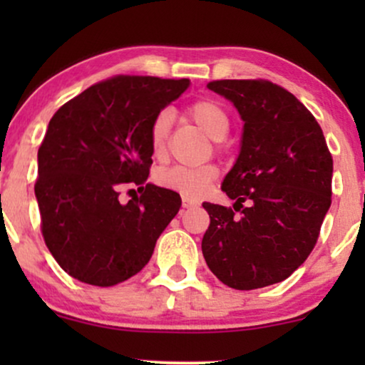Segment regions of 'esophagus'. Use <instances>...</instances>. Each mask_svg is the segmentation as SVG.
Segmentation results:
<instances>
[{
  "mask_svg": "<svg viewBox=\"0 0 365 365\" xmlns=\"http://www.w3.org/2000/svg\"><path fill=\"white\" fill-rule=\"evenodd\" d=\"M182 204H183V207H194V206H197V200L195 199H192V197H183L182 199Z\"/></svg>",
  "mask_w": 365,
  "mask_h": 365,
  "instance_id": "esophagus-1",
  "label": "esophagus"
}]
</instances>
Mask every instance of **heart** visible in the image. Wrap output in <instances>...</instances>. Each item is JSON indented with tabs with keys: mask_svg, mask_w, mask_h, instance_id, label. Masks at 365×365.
I'll return each mask as SVG.
<instances>
[{
	"mask_svg": "<svg viewBox=\"0 0 365 365\" xmlns=\"http://www.w3.org/2000/svg\"><path fill=\"white\" fill-rule=\"evenodd\" d=\"M187 116L202 130L212 140H221L228 133L230 118L228 113L215 99H199L187 108ZM171 127V111H159L149 127L150 150L156 158L165 156L168 148V137ZM217 178V168L212 165L197 166H171L158 175L159 183L170 190H177L188 197H199L211 187Z\"/></svg>",
	"mask_w": 365,
	"mask_h": 365,
	"instance_id": "heart-1",
	"label": "heart"
}]
</instances>
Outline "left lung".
Returning a JSON list of instances; mask_svg holds the SVG:
<instances>
[{"label": "left lung", "instance_id": "obj_1", "mask_svg": "<svg viewBox=\"0 0 365 365\" xmlns=\"http://www.w3.org/2000/svg\"><path fill=\"white\" fill-rule=\"evenodd\" d=\"M207 87L235 104L244 137L221 187L233 207L202 204L211 217L204 259L230 288L269 287L302 266L319 238L333 158L312 113L278 83L249 78Z\"/></svg>", "mask_w": 365, "mask_h": 365}]
</instances>
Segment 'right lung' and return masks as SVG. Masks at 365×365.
I'll return each instance as SVG.
<instances>
[{"mask_svg":"<svg viewBox=\"0 0 365 365\" xmlns=\"http://www.w3.org/2000/svg\"><path fill=\"white\" fill-rule=\"evenodd\" d=\"M188 78L115 75L65 103L37 150L41 233L61 269L78 282L115 287L149 262L177 216V192L148 182L150 121ZM141 195L121 205L119 190Z\"/></svg>","mask_w":365,"mask_h":365,"instance_id":"obj_1","label":"right lung"}]
</instances>
